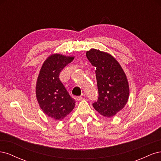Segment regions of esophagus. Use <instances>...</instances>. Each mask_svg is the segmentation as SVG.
<instances>
[{
    "instance_id": "obj_1",
    "label": "esophagus",
    "mask_w": 161,
    "mask_h": 161,
    "mask_svg": "<svg viewBox=\"0 0 161 161\" xmlns=\"http://www.w3.org/2000/svg\"><path fill=\"white\" fill-rule=\"evenodd\" d=\"M75 99L76 101H80L82 99V97H81V96H80V97L79 96V97H75Z\"/></svg>"
}]
</instances>
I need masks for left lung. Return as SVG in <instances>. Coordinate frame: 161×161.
I'll return each instance as SVG.
<instances>
[{
    "label": "left lung",
    "instance_id": "8db88e82",
    "mask_svg": "<svg viewBox=\"0 0 161 161\" xmlns=\"http://www.w3.org/2000/svg\"><path fill=\"white\" fill-rule=\"evenodd\" d=\"M86 56L96 67L99 97L92 106L101 115L111 118L127 103L130 94L127 77L119 62L110 53L91 49L86 52Z\"/></svg>",
    "mask_w": 161,
    "mask_h": 161
}]
</instances>
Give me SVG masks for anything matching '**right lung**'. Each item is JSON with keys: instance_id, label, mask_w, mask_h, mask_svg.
<instances>
[{"instance_id": "1", "label": "right lung", "mask_w": 161, "mask_h": 161, "mask_svg": "<svg viewBox=\"0 0 161 161\" xmlns=\"http://www.w3.org/2000/svg\"><path fill=\"white\" fill-rule=\"evenodd\" d=\"M74 57L53 53L43 62L37 77L36 94L40 108L48 117L60 121L75 108V101L59 79L62 70Z\"/></svg>"}]
</instances>
